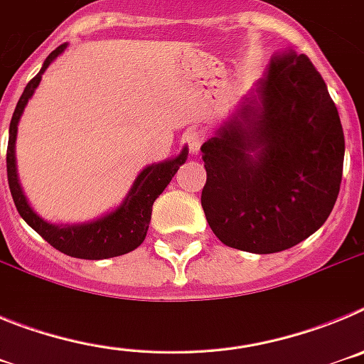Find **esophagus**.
<instances>
[{
	"mask_svg": "<svg viewBox=\"0 0 364 364\" xmlns=\"http://www.w3.org/2000/svg\"><path fill=\"white\" fill-rule=\"evenodd\" d=\"M186 144H188L189 147V153L198 154V151H200V146H202L200 133H197V131H188V133H186Z\"/></svg>",
	"mask_w": 364,
	"mask_h": 364,
	"instance_id": "obj_1",
	"label": "esophagus"
}]
</instances>
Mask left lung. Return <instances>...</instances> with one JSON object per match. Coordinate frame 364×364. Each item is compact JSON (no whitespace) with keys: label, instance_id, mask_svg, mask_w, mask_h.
<instances>
[{"label":"left lung","instance_id":"1","mask_svg":"<svg viewBox=\"0 0 364 364\" xmlns=\"http://www.w3.org/2000/svg\"><path fill=\"white\" fill-rule=\"evenodd\" d=\"M202 208L226 246L277 253L308 239L339 195L345 134L319 70L282 54L202 144Z\"/></svg>","mask_w":364,"mask_h":364}]
</instances>
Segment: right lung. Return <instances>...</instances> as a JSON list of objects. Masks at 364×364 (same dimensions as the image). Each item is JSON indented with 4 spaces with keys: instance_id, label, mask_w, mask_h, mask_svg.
I'll use <instances>...</instances> for the list:
<instances>
[{
    "instance_id": "1",
    "label": "right lung",
    "mask_w": 364,
    "mask_h": 364,
    "mask_svg": "<svg viewBox=\"0 0 364 364\" xmlns=\"http://www.w3.org/2000/svg\"><path fill=\"white\" fill-rule=\"evenodd\" d=\"M67 43L60 45L58 49L47 56L41 65L40 73L27 83L23 95L18 100V105L12 114L11 127H9V147H6V176H9V188L14 198L16 210L32 230L41 235L53 247L62 253L76 259L100 260L111 259V257L125 255V253L136 250L146 239L149 230L151 213H153L154 200L162 195L167 184L171 182L178 167L188 160V147H182L175 159H167L162 162L151 164L144 167L134 178L133 186L127 191L120 205L109 213L102 215L92 220L80 222V224H53L47 222L32 210L25 197L23 188L19 184L18 164H16V138H18V124L21 120L28 100L32 98L36 87L41 82V74L47 67L56 60Z\"/></svg>"
}]
</instances>
